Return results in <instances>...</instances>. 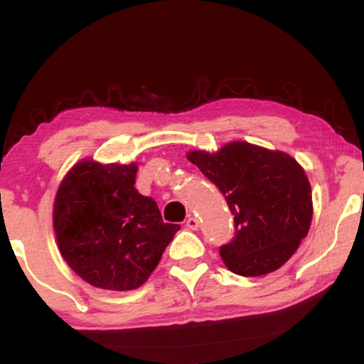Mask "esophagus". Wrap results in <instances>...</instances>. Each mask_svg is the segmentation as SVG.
Here are the masks:
<instances>
[{
    "mask_svg": "<svg viewBox=\"0 0 364 364\" xmlns=\"http://www.w3.org/2000/svg\"><path fill=\"white\" fill-rule=\"evenodd\" d=\"M186 226H188V230H191V231L199 230V220H197L196 217H189L186 220Z\"/></svg>",
    "mask_w": 364,
    "mask_h": 364,
    "instance_id": "esophagus-1",
    "label": "esophagus"
}]
</instances>
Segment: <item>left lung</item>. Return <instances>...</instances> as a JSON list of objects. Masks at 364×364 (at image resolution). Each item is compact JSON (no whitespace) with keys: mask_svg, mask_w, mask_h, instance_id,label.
I'll list each match as a JSON object with an SVG mask.
<instances>
[{"mask_svg":"<svg viewBox=\"0 0 364 364\" xmlns=\"http://www.w3.org/2000/svg\"><path fill=\"white\" fill-rule=\"evenodd\" d=\"M188 159L221 191L234 215V237L220 247L226 268L239 276L281 268L311 225V188L297 160L244 141L215 154L193 151Z\"/></svg>","mask_w":364,"mask_h":364,"instance_id":"1","label":"left lung"}]
</instances>
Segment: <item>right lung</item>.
Here are the masks:
<instances>
[{
    "mask_svg": "<svg viewBox=\"0 0 364 364\" xmlns=\"http://www.w3.org/2000/svg\"><path fill=\"white\" fill-rule=\"evenodd\" d=\"M138 165L77 164L54 200V232L67 264L88 284H144L180 225L164 223L152 197L134 188Z\"/></svg>",
    "mask_w": 364,
    "mask_h": 364,
    "instance_id": "right-lung-1",
    "label": "right lung"
}]
</instances>
